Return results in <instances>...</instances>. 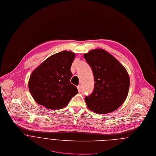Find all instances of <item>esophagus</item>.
<instances>
[{
    "mask_svg": "<svg viewBox=\"0 0 156 156\" xmlns=\"http://www.w3.org/2000/svg\"><path fill=\"white\" fill-rule=\"evenodd\" d=\"M77 89H78L79 92H80V91H81V87H80V85H78V86L77 87Z\"/></svg>",
    "mask_w": 156,
    "mask_h": 156,
    "instance_id": "esophagus-1",
    "label": "esophagus"
}]
</instances>
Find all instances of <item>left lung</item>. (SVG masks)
Returning a JSON list of instances; mask_svg holds the SVG:
<instances>
[{
	"mask_svg": "<svg viewBox=\"0 0 156 156\" xmlns=\"http://www.w3.org/2000/svg\"><path fill=\"white\" fill-rule=\"evenodd\" d=\"M92 69L94 90L85 101L88 108L97 114H106L118 109L126 100L130 87L129 75L120 62L101 48L83 54Z\"/></svg>",
	"mask_w": 156,
	"mask_h": 156,
	"instance_id": "obj_1",
	"label": "left lung"
}]
</instances>
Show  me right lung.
<instances>
[{
    "instance_id": "1",
    "label": "right lung",
    "mask_w": 156,
    "mask_h": 156,
    "mask_svg": "<svg viewBox=\"0 0 156 156\" xmlns=\"http://www.w3.org/2000/svg\"><path fill=\"white\" fill-rule=\"evenodd\" d=\"M75 56L71 51H60L48 57L32 72L28 86L36 103L50 109H61L77 94V88L70 82Z\"/></svg>"
}]
</instances>
